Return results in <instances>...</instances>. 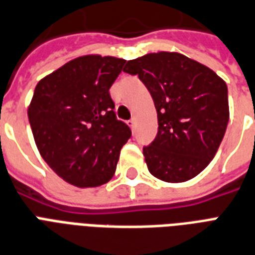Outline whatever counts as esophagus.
Here are the masks:
<instances>
[{"instance_id": "1", "label": "esophagus", "mask_w": 255, "mask_h": 255, "mask_svg": "<svg viewBox=\"0 0 255 255\" xmlns=\"http://www.w3.org/2000/svg\"><path fill=\"white\" fill-rule=\"evenodd\" d=\"M128 124H129V126L131 128V129H134V126H135V120H134V118H131V120H130Z\"/></svg>"}]
</instances>
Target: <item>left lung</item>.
<instances>
[{
  "mask_svg": "<svg viewBox=\"0 0 255 255\" xmlns=\"http://www.w3.org/2000/svg\"><path fill=\"white\" fill-rule=\"evenodd\" d=\"M154 101L158 133L143 146L151 174L165 182L194 178L214 158L229 122L228 86L212 69L179 53L128 61Z\"/></svg>",
  "mask_w": 255,
  "mask_h": 255,
  "instance_id": "obj_1",
  "label": "left lung"
}]
</instances>
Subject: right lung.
I'll return each mask as SVG.
<instances>
[{
    "label": "right lung",
    "mask_w": 255,
    "mask_h": 255,
    "mask_svg": "<svg viewBox=\"0 0 255 255\" xmlns=\"http://www.w3.org/2000/svg\"><path fill=\"white\" fill-rule=\"evenodd\" d=\"M126 61L84 56L39 81L27 117L39 154L66 182L104 185L131 130L116 117L109 89Z\"/></svg>",
    "instance_id": "add662e5"
}]
</instances>
